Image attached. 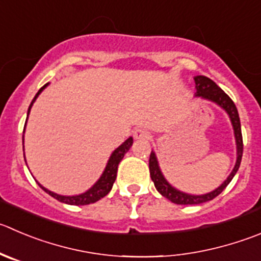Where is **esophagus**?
I'll use <instances>...</instances> for the list:
<instances>
[{"mask_svg":"<svg viewBox=\"0 0 261 261\" xmlns=\"http://www.w3.org/2000/svg\"><path fill=\"white\" fill-rule=\"evenodd\" d=\"M133 137H135V140H150L151 133L146 129L137 128L133 130Z\"/></svg>","mask_w":261,"mask_h":261,"instance_id":"obj_1","label":"esophagus"}]
</instances>
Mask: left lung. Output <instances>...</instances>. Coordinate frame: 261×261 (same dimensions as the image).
I'll return each mask as SVG.
<instances>
[{"mask_svg": "<svg viewBox=\"0 0 261 261\" xmlns=\"http://www.w3.org/2000/svg\"><path fill=\"white\" fill-rule=\"evenodd\" d=\"M195 97H200L202 100L210 101V102H214L215 105L219 106L220 109L227 113L228 118H229L230 124H232L233 133H234V140H236V152H237V158H236V164L233 166L232 172L228 175L227 179L222 183L218 188L213 190L212 192L203 193V195H192V193L183 192L179 191L178 188H175L174 186L170 185L166 178L164 177L163 172L160 169V165H159L158 158H156L155 151H151L150 155V161H148V166H150V175L151 179H152L153 185H155L156 190L166 197L172 202L178 203V205H197V203L207 202V201L213 200V198L217 197L219 193L223 192L225 187L230 183V180L233 179V177L237 173L238 168H240L241 159H242V151H244V143H242V133H241V121L240 116H238L237 108H236L234 102L230 100L229 96L220 88L219 86H217L215 82H213L212 79L207 78V76L203 75H196L195 78Z\"/></svg>", "mask_w": 261, "mask_h": 261, "instance_id": "8db88e82", "label": "left lung"}]
</instances>
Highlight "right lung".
Returning <instances> with one entry per match:
<instances>
[{
    "mask_svg": "<svg viewBox=\"0 0 261 261\" xmlns=\"http://www.w3.org/2000/svg\"><path fill=\"white\" fill-rule=\"evenodd\" d=\"M49 83H46L38 92H37V95L34 96L33 101L31 102L28 109V114H27V121H28V116L29 113H31V109L33 106V103L36 102V100L38 98V96L41 95L42 91L48 86ZM27 121H25V126H27ZM24 132H25V129H24ZM133 145V138L129 137L128 140L124 141L119 147H116L115 150L111 152L110 158H109L108 164H106L105 169H103L102 174L101 177L96 180V183L92 186L91 188L86 191L83 193H79V195H73V196H65V195H59V193H55L52 191L47 190L46 187L41 185L39 182H37L39 185V187L44 191V192L48 193L49 196H52L54 198L59 200L60 202L64 203H69V205H76V206H81V205H89V203H93L96 201L101 200L102 197H105L109 192L111 191L113 188L114 182L116 179V173H118V165L121 160H123L124 155L128 152V150L130 148V146ZM23 151H24V135H23ZM25 159V158H24ZM27 163V161H25Z\"/></svg>",
    "mask_w": 261,
    "mask_h": 261,
    "instance_id": "obj_1",
    "label": "right lung"
}]
</instances>
